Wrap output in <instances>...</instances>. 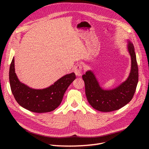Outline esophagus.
I'll use <instances>...</instances> for the list:
<instances>
[{"instance_id": "1", "label": "esophagus", "mask_w": 149, "mask_h": 149, "mask_svg": "<svg viewBox=\"0 0 149 149\" xmlns=\"http://www.w3.org/2000/svg\"><path fill=\"white\" fill-rule=\"evenodd\" d=\"M74 73L78 77H80L81 75L82 72V66L81 65H77L74 68Z\"/></svg>"}]
</instances>
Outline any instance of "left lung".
<instances>
[{
    "instance_id": "8db88e82",
    "label": "left lung",
    "mask_w": 149,
    "mask_h": 149,
    "mask_svg": "<svg viewBox=\"0 0 149 149\" xmlns=\"http://www.w3.org/2000/svg\"><path fill=\"white\" fill-rule=\"evenodd\" d=\"M127 49L131 58L130 71L127 79L118 86L111 89L102 88L91 70L82 76L88 102L98 111L118 110L129 103L134 97L138 82V68L134 46L129 40H127Z\"/></svg>"
}]
</instances>
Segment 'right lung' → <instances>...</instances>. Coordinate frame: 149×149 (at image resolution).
I'll list each match as a JSON object with an SVG mask.
<instances>
[{"label": "right lung", "instance_id": "obj_1", "mask_svg": "<svg viewBox=\"0 0 149 149\" xmlns=\"http://www.w3.org/2000/svg\"><path fill=\"white\" fill-rule=\"evenodd\" d=\"M74 72L66 74L49 87L33 89L22 83L15 72L14 57L10 68L9 79L11 92L17 102L22 107L36 113L49 112L61 103L69 86L75 79Z\"/></svg>", "mask_w": 149, "mask_h": 149}]
</instances>
